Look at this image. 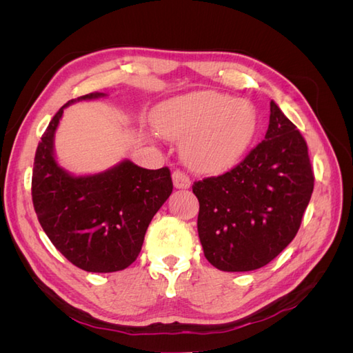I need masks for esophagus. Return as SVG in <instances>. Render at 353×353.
<instances>
[{
	"label": "esophagus",
	"mask_w": 353,
	"mask_h": 353,
	"mask_svg": "<svg viewBox=\"0 0 353 353\" xmlns=\"http://www.w3.org/2000/svg\"><path fill=\"white\" fill-rule=\"evenodd\" d=\"M172 181H174L175 188H178V190H187L191 187L190 178L185 174L181 172V170H175V172L172 174Z\"/></svg>",
	"instance_id": "34e87169"
}]
</instances>
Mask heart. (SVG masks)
Wrapping results in <instances>:
<instances>
[{
	"label": "heart",
	"mask_w": 353,
	"mask_h": 353,
	"mask_svg": "<svg viewBox=\"0 0 353 353\" xmlns=\"http://www.w3.org/2000/svg\"><path fill=\"white\" fill-rule=\"evenodd\" d=\"M159 134L183 141L185 162L203 172L237 165L256 135L258 114L245 100L196 91L162 103L153 114Z\"/></svg>",
	"instance_id": "b5f03b06"
}]
</instances>
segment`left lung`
I'll list each match as a JSON object with an SVG mask.
<instances>
[{"instance_id": "8db88e82", "label": "left lung", "mask_w": 353, "mask_h": 353, "mask_svg": "<svg viewBox=\"0 0 353 353\" xmlns=\"http://www.w3.org/2000/svg\"><path fill=\"white\" fill-rule=\"evenodd\" d=\"M265 140L240 165L194 183L206 259L227 272L253 271L292 243L314 191L307 145L274 100Z\"/></svg>"}]
</instances>
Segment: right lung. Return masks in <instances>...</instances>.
Instances as JSON below:
<instances>
[{
	"mask_svg": "<svg viewBox=\"0 0 353 353\" xmlns=\"http://www.w3.org/2000/svg\"><path fill=\"white\" fill-rule=\"evenodd\" d=\"M103 97L104 92H91L63 105L41 138L32 174V200L42 230L68 261L88 272L128 268L174 188L168 168L144 169L130 159L90 175H74L59 165L54 138L63 112L73 103Z\"/></svg>",
	"mask_w": 353,
	"mask_h": 353,
	"instance_id": "right-lung-1",
	"label": "right lung"
}]
</instances>
